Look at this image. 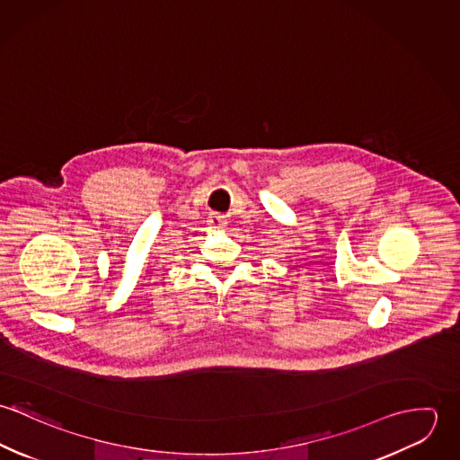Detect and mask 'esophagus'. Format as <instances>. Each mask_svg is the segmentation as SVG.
I'll use <instances>...</instances> for the list:
<instances>
[{
    "label": "esophagus",
    "mask_w": 460,
    "mask_h": 460,
    "mask_svg": "<svg viewBox=\"0 0 460 460\" xmlns=\"http://www.w3.org/2000/svg\"><path fill=\"white\" fill-rule=\"evenodd\" d=\"M208 225L212 226V228H223L225 225H226V221H225V216H221V214H210V219H208Z\"/></svg>",
    "instance_id": "1"
}]
</instances>
